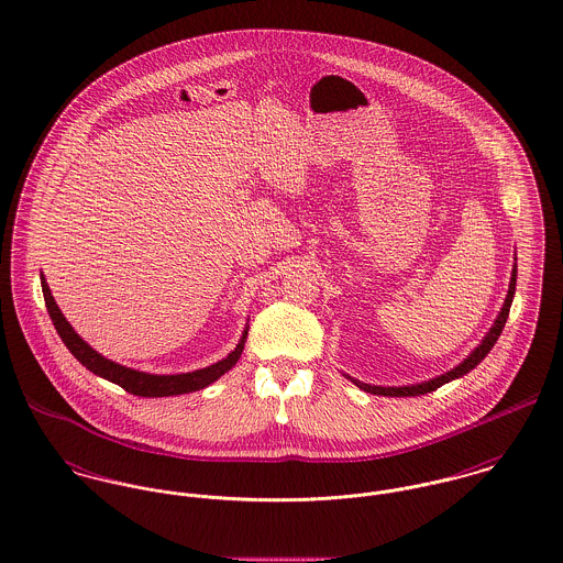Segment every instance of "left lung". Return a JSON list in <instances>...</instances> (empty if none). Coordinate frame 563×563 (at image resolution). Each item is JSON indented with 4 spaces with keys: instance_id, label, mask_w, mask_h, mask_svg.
<instances>
[{
    "instance_id": "8db88e82",
    "label": "left lung",
    "mask_w": 563,
    "mask_h": 563,
    "mask_svg": "<svg viewBox=\"0 0 563 563\" xmlns=\"http://www.w3.org/2000/svg\"><path fill=\"white\" fill-rule=\"evenodd\" d=\"M514 292H516V262L511 266L510 288H508V295H506V301L504 307L499 311V316L495 318V324L490 327V331L484 335V340L471 351V355L461 361L456 367H452L450 372L441 374V376H434L430 380H423V383H417V385H402V387H380V385H367V383H361L357 378L344 374L349 380H353L357 385L358 389L367 391V394H374V396H389V398H409V396H421V394H430L434 389H439L441 385L450 383V380H456L462 378L464 374H468L475 365L482 363V358L486 357L490 353V349L497 344L504 327H506V320L510 316L511 299H514Z\"/></svg>"
}]
</instances>
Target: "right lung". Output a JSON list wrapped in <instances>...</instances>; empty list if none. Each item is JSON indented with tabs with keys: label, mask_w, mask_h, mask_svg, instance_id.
Returning a JSON list of instances; mask_svg holds the SVG:
<instances>
[{
	"label": "right lung",
	"mask_w": 563,
	"mask_h": 563,
	"mask_svg": "<svg viewBox=\"0 0 563 563\" xmlns=\"http://www.w3.org/2000/svg\"><path fill=\"white\" fill-rule=\"evenodd\" d=\"M41 284H43L45 306H47V311L52 316L53 327H55L57 335L62 338V342L66 344V349L73 353V357L77 358L81 365H86L90 372H95L97 376H101L109 383L120 385L124 391H129L133 396L167 398V396H183V394L200 391L208 385H212L217 378H221L228 369H232L236 365V361L243 355L250 324L245 327L236 349L228 357L221 358V361H217L208 367H202V369L183 372V374H148V372H140V369L120 365L111 358L102 357L101 353H97L86 340L79 338V333L70 327V322L64 318V313L59 311V307L55 303L45 275H41Z\"/></svg>",
	"instance_id": "1"
}]
</instances>
